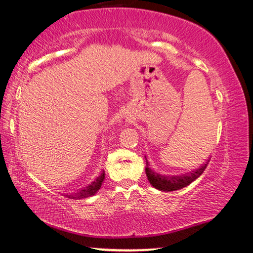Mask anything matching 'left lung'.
I'll return each instance as SVG.
<instances>
[{
    "mask_svg": "<svg viewBox=\"0 0 253 253\" xmlns=\"http://www.w3.org/2000/svg\"><path fill=\"white\" fill-rule=\"evenodd\" d=\"M210 159L205 161V164H203L200 168L192 170L190 172L183 173V175L178 176H170V175H161V173L156 172L155 170L149 167V163L146 158V173L148 177L149 183L151 186H154L155 188L161 190V192H173V190H178L186 187L189 184H192L194 180L197 179L200 177L203 171L205 170L206 166L210 163Z\"/></svg>",
    "mask_w": 253,
    "mask_h": 253,
    "instance_id": "obj_1",
    "label": "left lung"
}]
</instances>
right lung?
I'll return each mask as SVG.
<instances>
[{"instance_id": "right-lung-1", "label": "right lung", "mask_w": 253, "mask_h": 253, "mask_svg": "<svg viewBox=\"0 0 253 253\" xmlns=\"http://www.w3.org/2000/svg\"><path fill=\"white\" fill-rule=\"evenodd\" d=\"M104 179H105V172L103 170L101 173H99V176L96 178V179L92 181L88 186H86V187L78 190L77 193L67 194V195L65 196H67L68 198H70V200H81V198H87V197L93 196L98 192V189L101 188Z\"/></svg>"}]
</instances>
